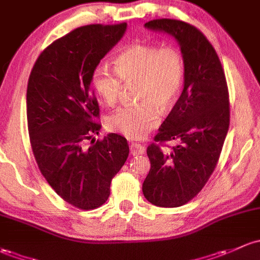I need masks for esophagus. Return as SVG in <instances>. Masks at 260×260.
Listing matches in <instances>:
<instances>
[{
	"instance_id": "esophagus-1",
	"label": "esophagus",
	"mask_w": 260,
	"mask_h": 260,
	"mask_svg": "<svg viewBox=\"0 0 260 260\" xmlns=\"http://www.w3.org/2000/svg\"><path fill=\"white\" fill-rule=\"evenodd\" d=\"M130 152L131 155H142L145 152V146H142L140 144H131L130 146Z\"/></svg>"
}]
</instances>
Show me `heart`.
Here are the masks:
<instances>
[{
    "label": "heart",
    "mask_w": 260,
    "mask_h": 260,
    "mask_svg": "<svg viewBox=\"0 0 260 260\" xmlns=\"http://www.w3.org/2000/svg\"><path fill=\"white\" fill-rule=\"evenodd\" d=\"M185 79V63L174 48L135 44L115 58V69L98 64L91 85L107 105H114L124 86L135 85L139 104L120 108L108 118L109 130L138 140L160 122L158 110L167 111L177 102Z\"/></svg>",
    "instance_id": "1"
}]
</instances>
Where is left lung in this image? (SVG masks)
<instances>
[{
    "label": "left lung",
    "instance_id": "left-lung-1",
    "mask_svg": "<svg viewBox=\"0 0 260 260\" xmlns=\"http://www.w3.org/2000/svg\"><path fill=\"white\" fill-rule=\"evenodd\" d=\"M178 42L185 63L181 96L158 129L155 141H177L171 151L147 147L151 169L142 183L144 196L158 207H180L203 188L213 174L230 127V95L216 51L196 27L177 19L145 23Z\"/></svg>",
    "mask_w": 260,
    "mask_h": 260
}]
</instances>
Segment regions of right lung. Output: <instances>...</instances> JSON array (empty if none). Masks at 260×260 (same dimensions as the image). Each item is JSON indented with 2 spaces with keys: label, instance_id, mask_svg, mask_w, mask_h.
<instances>
[{
  "label": "right lung",
  "instance_id": "obj_1",
  "mask_svg": "<svg viewBox=\"0 0 260 260\" xmlns=\"http://www.w3.org/2000/svg\"><path fill=\"white\" fill-rule=\"evenodd\" d=\"M126 23L89 24L49 44L36 60L27 85V122L33 155L58 196L74 207L107 202L110 183L129 156L126 139L99 134V104L91 73L121 40Z\"/></svg>",
  "mask_w": 260,
  "mask_h": 260
}]
</instances>
